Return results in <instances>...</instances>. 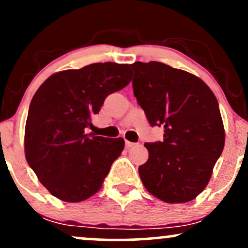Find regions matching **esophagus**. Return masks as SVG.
<instances>
[{"label": "esophagus", "instance_id": "esophagus-1", "mask_svg": "<svg viewBox=\"0 0 248 248\" xmlns=\"http://www.w3.org/2000/svg\"><path fill=\"white\" fill-rule=\"evenodd\" d=\"M124 143H126V148H128V149H129V148L134 147L136 144V143H134V142H129V141H126V142H124Z\"/></svg>", "mask_w": 248, "mask_h": 248}]
</instances>
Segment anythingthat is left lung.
Instances as JSON below:
<instances>
[{
	"mask_svg": "<svg viewBox=\"0 0 248 248\" xmlns=\"http://www.w3.org/2000/svg\"><path fill=\"white\" fill-rule=\"evenodd\" d=\"M133 91L150 126L163 141L147 142L149 158L139 168L143 186L166 203H186L205 189L225 143L215 94L203 80L160 62H136Z\"/></svg>",
	"mask_w": 248,
	"mask_h": 248,
	"instance_id": "left-lung-1",
	"label": "left lung"
}]
</instances>
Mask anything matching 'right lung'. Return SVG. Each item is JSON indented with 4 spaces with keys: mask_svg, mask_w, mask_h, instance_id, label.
Masks as SVG:
<instances>
[{
    "mask_svg": "<svg viewBox=\"0 0 248 248\" xmlns=\"http://www.w3.org/2000/svg\"><path fill=\"white\" fill-rule=\"evenodd\" d=\"M130 80L129 65L95 62L55 73L37 90L25 124V158L51 195L76 203L100 190L124 141L86 130L106 96Z\"/></svg>",
    "mask_w": 248,
    "mask_h": 248,
    "instance_id": "add662e5",
    "label": "right lung"
}]
</instances>
